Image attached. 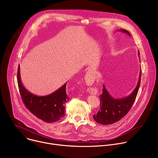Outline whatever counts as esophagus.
<instances>
[{"mask_svg":"<svg viewBox=\"0 0 158 158\" xmlns=\"http://www.w3.org/2000/svg\"><path fill=\"white\" fill-rule=\"evenodd\" d=\"M85 82L89 85H91L93 82V78L92 77V71H89L85 74Z\"/></svg>","mask_w":158,"mask_h":158,"instance_id":"1","label":"esophagus"}]
</instances>
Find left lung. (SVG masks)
<instances>
[{"label": "left lung", "instance_id": "left-lung-1", "mask_svg": "<svg viewBox=\"0 0 158 158\" xmlns=\"http://www.w3.org/2000/svg\"><path fill=\"white\" fill-rule=\"evenodd\" d=\"M119 31L126 33L128 35L131 36L130 33L124 29H119ZM138 55L139 57V51ZM141 77V68L140 70L139 81L136 88L134 89V91L130 95L119 99H115L110 96L104 85H103L104 88L102 89V93L99 96L101 108L98 113L93 116L95 121L103 125H108L119 121L125 116L129 111L135 99H136L140 86Z\"/></svg>", "mask_w": 158, "mask_h": 158}]
</instances>
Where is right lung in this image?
<instances>
[{"mask_svg":"<svg viewBox=\"0 0 158 158\" xmlns=\"http://www.w3.org/2000/svg\"><path fill=\"white\" fill-rule=\"evenodd\" d=\"M17 82L19 92L26 107L39 119L53 123L65 116V104L69 98L66 93V83L54 93L44 96L33 94L22 85L20 65L18 66Z\"/></svg>","mask_w":158,"mask_h":158,"instance_id":"add662e5","label":"right lung"}]
</instances>
